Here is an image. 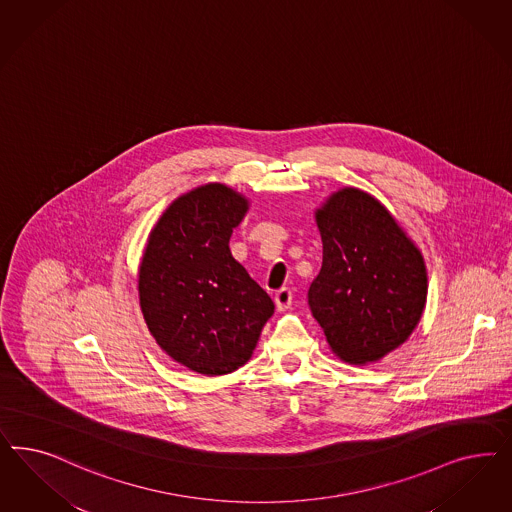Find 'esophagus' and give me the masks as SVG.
Listing matches in <instances>:
<instances>
[{"label":"esophagus","instance_id":"1","mask_svg":"<svg viewBox=\"0 0 512 512\" xmlns=\"http://www.w3.org/2000/svg\"><path fill=\"white\" fill-rule=\"evenodd\" d=\"M292 299L294 294L290 288H281L277 294H275V305H277V311H286L292 307Z\"/></svg>","mask_w":512,"mask_h":512}]
</instances>
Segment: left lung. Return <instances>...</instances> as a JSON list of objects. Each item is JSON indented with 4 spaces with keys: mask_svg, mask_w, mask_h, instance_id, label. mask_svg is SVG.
I'll return each mask as SVG.
<instances>
[{
    "mask_svg": "<svg viewBox=\"0 0 512 512\" xmlns=\"http://www.w3.org/2000/svg\"><path fill=\"white\" fill-rule=\"evenodd\" d=\"M322 267L307 299L331 350L348 363L377 362L413 333L428 294L420 250L362 190L333 194L316 213Z\"/></svg>",
    "mask_w": 512,
    "mask_h": 512,
    "instance_id": "8db88e82",
    "label": "left lung"
}]
</instances>
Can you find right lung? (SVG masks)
Wrapping results in <instances>:
<instances>
[{"label": "right lung", "mask_w": 512, "mask_h": 512, "mask_svg": "<svg viewBox=\"0 0 512 512\" xmlns=\"http://www.w3.org/2000/svg\"><path fill=\"white\" fill-rule=\"evenodd\" d=\"M247 199L207 184L177 199L150 233L139 269L147 326L175 362L201 375L245 365L275 303L230 252Z\"/></svg>", "instance_id": "obj_1"}]
</instances>
